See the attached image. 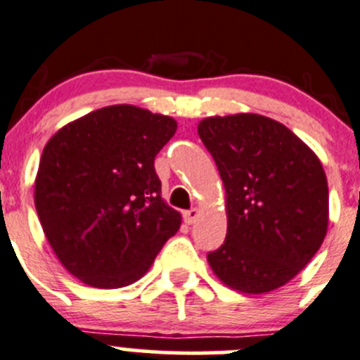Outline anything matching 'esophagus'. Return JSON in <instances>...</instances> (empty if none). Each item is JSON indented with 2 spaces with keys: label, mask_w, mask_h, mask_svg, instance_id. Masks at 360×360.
Returning <instances> with one entry per match:
<instances>
[{
  "label": "esophagus",
  "mask_w": 360,
  "mask_h": 360,
  "mask_svg": "<svg viewBox=\"0 0 360 360\" xmlns=\"http://www.w3.org/2000/svg\"><path fill=\"white\" fill-rule=\"evenodd\" d=\"M183 216H184V221H186L188 224H193L195 221L198 219V216H200V212H198V209H190V210H186Z\"/></svg>",
  "instance_id": "1"
}]
</instances>
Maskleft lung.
<instances>
[{"instance_id":"left-lung-1","label":"left lung","mask_w":360,"mask_h":360,"mask_svg":"<svg viewBox=\"0 0 360 360\" xmlns=\"http://www.w3.org/2000/svg\"><path fill=\"white\" fill-rule=\"evenodd\" d=\"M198 136L226 190V238L207 254L210 268L240 292L288 284L328 231L321 160L288 127L252 112L202 120Z\"/></svg>"}]
</instances>
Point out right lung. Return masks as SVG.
Wrapping results in <instances>:
<instances>
[{"instance_id":"1","label":"right lung","mask_w":360,"mask_h":360,"mask_svg":"<svg viewBox=\"0 0 360 360\" xmlns=\"http://www.w3.org/2000/svg\"><path fill=\"white\" fill-rule=\"evenodd\" d=\"M170 116L118 104L82 116L46 143L34 183L39 223L69 274L116 289L139 281L181 226L162 200L155 157Z\"/></svg>"}]
</instances>
